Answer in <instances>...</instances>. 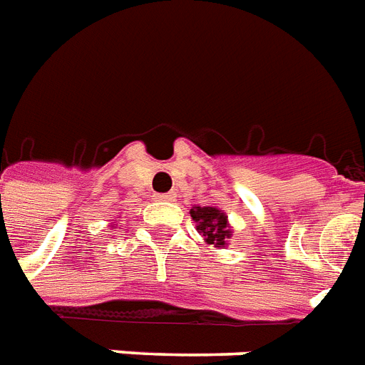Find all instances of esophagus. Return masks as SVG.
<instances>
[{"mask_svg": "<svg viewBox=\"0 0 365 365\" xmlns=\"http://www.w3.org/2000/svg\"><path fill=\"white\" fill-rule=\"evenodd\" d=\"M154 200L169 201V200H173V194H171V192H169V194H154Z\"/></svg>", "mask_w": 365, "mask_h": 365, "instance_id": "34e87169", "label": "esophagus"}]
</instances>
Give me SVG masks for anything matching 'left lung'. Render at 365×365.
I'll return each instance as SVG.
<instances>
[{"label": "left lung", "instance_id": "1", "mask_svg": "<svg viewBox=\"0 0 365 365\" xmlns=\"http://www.w3.org/2000/svg\"><path fill=\"white\" fill-rule=\"evenodd\" d=\"M192 218L197 222V230L207 237V243L226 245V239L232 235L228 230V218L217 207H194L190 209Z\"/></svg>", "mask_w": 365, "mask_h": 365}]
</instances>
